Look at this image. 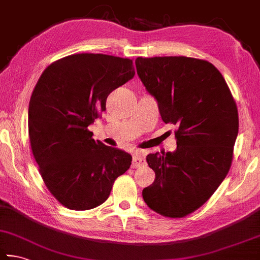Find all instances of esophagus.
<instances>
[{
	"label": "esophagus",
	"mask_w": 260,
	"mask_h": 260,
	"mask_svg": "<svg viewBox=\"0 0 260 260\" xmlns=\"http://www.w3.org/2000/svg\"><path fill=\"white\" fill-rule=\"evenodd\" d=\"M143 165H145V159L139 154H134L133 161H132V168H138L143 166Z\"/></svg>",
	"instance_id": "esophagus-1"
}]
</instances>
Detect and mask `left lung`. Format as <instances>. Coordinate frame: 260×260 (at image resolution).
I'll return each mask as SVG.
<instances>
[{
    "label": "left lung",
    "instance_id": "left-lung-1",
    "mask_svg": "<svg viewBox=\"0 0 260 260\" xmlns=\"http://www.w3.org/2000/svg\"><path fill=\"white\" fill-rule=\"evenodd\" d=\"M135 64L164 122L177 126L175 152L146 157L155 178L143 188V200L159 215L182 218L205 205L228 175L239 132L237 103L207 60L139 56Z\"/></svg>",
    "mask_w": 260,
    "mask_h": 260
}]
</instances>
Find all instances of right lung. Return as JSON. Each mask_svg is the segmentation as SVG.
Masks as SVG:
<instances>
[{
  "instance_id": "right-lung-1",
  "label": "right lung",
  "mask_w": 260,
  "mask_h": 260,
  "mask_svg": "<svg viewBox=\"0 0 260 260\" xmlns=\"http://www.w3.org/2000/svg\"><path fill=\"white\" fill-rule=\"evenodd\" d=\"M134 75L132 59L76 53L52 62L35 85L28 108L32 155L46 188L66 208L102 205L129 168L131 154L95 141L87 127Z\"/></svg>"
}]
</instances>
